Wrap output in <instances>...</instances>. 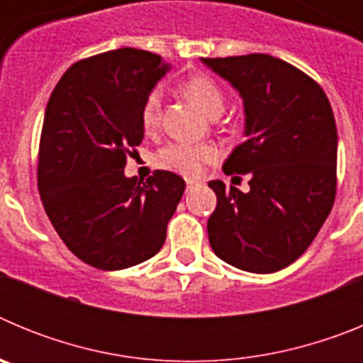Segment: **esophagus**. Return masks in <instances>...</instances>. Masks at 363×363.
<instances>
[{
  "label": "esophagus",
  "instance_id": "1",
  "mask_svg": "<svg viewBox=\"0 0 363 363\" xmlns=\"http://www.w3.org/2000/svg\"><path fill=\"white\" fill-rule=\"evenodd\" d=\"M196 184H198L196 179H187V189H192Z\"/></svg>",
  "mask_w": 363,
  "mask_h": 363
}]
</instances>
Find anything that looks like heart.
I'll return each mask as SVG.
<instances>
[{"instance_id":"1","label":"heart","mask_w":363,"mask_h":363,"mask_svg":"<svg viewBox=\"0 0 363 363\" xmlns=\"http://www.w3.org/2000/svg\"><path fill=\"white\" fill-rule=\"evenodd\" d=\"M184 92L209 116H218L225 107V96L216 82L207 74H192L184 82ZM162 112V91L152 89L143 99L142 125L145 130L158 127ZM156 165L184 176H198L207 163L218 160V150L211 143L172 142L156 154Z\"/></svg>"}]
</instances>
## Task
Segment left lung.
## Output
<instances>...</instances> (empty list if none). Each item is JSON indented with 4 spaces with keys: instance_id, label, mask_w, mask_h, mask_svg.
Returning <instances> with one entry per match:
<instances>
[{
    "instance_id": "left-lung-1",
    "label": "left lung",
    "mask_w": 363,
    "mask_h": 363,
    "mask_svg": "<svg viewBox=\"0 0 363 363\" xmlns=\"http://www.w3.org/2000/svg\"><path fill=\"white\" fill-rule=\"evenodd\" d=\"M201 62L230 82L245 107V140L223 172L251 176L249 192L209 182L218 198L207 221L211 247L242 271L277 272L307 251L335 203L331 104L311 76L269 54Z\"/></svg>"
}]
</instances>
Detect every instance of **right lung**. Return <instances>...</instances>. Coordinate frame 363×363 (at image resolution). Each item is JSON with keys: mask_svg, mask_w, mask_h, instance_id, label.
<instances>
[{"mask_svg": "<svg viewBox=\"0 0 363 363\" xmlns=\"http://www.w3.org/2000/svg\"><path fill=\"white\" fill-rule=\"evenodd\" d=\"M169 70L158 54L118 49L79 60L54 86L38 152V189L60 238L101 271L142 264L162 249L185 182L156 171L125 178L143 140L142 105Z\"/></svg>", "mask_w": 363, "mask_h": 363, "instance_id": "right-lung-1", "label": "right lung"}]
</instances>
